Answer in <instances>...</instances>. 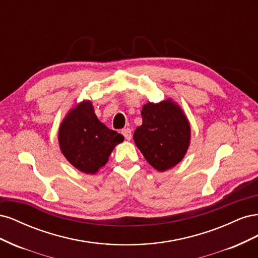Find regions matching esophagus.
<instances>
[{
    "label": "esophagus",
    "mask_w": 258,
    "mask_h": 258,
    "mask_svg": "<svg viewBox=\"0 0 258 258\" xmlns=\"http://www.w3.org/2000/svg\"><path fill=\"white\" fill-rule=\"evenodd\" d=\"M121 134L124 137V139L127 140V141H130L131 138H132V132L130 128H126V129H122L121 130Z\"/></svg>",
    "instance_id": "esophagus-1"
}]
</instances>
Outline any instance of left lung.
Masks as SVG:
<instances>
[{
    "label": "left lung",
    "mask_w": 258,
    "mask_h": 258,
    "mask_svg": "<svg viewBox=\"0 0 258 258\" xmlns=\"http://www.w3.org/2000/svg\"><path fill=\"white\" fill-rule=\"evenodd\" d=\"M142 124L134 140L150 165L159 172L181 162L190 144V123L182 107L168 98L142 107Z\"/></svg>",
    "instance_id": "obj_1"
}]
</instances>
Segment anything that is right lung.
Returning a JSON list of instances; mask_svg holds the SVG:
<instances>
[{
  "mask_svg": "<svg viewBox=\"0 0 258 258\" xmlns=\"http://www.w3.org/2000/svg\"><path fill=\"white\" fill-rule=\"evenodd\" d=\"M123 137L108 129L95 113L90 100L70 110L58 131L60 151L71 165L86 174H96Z\"/></svg>",
  "mask_w": 258,
  "mask_h": 258,
  "instance_id": "add662e5",
  "label": "right lung"
}]
</instances>
